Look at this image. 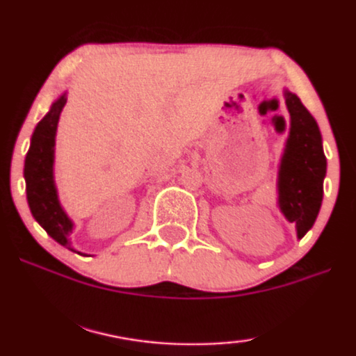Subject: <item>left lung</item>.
<instances>
[{
  "instance_id": "left-lung-1",
  "label": "left lung",
  "mask_w": 356,
  "mask_h": 356,
  "mask_svg": "<svg viewBox=\"0 0 356 356\" xmlns=\"http://www.w3.org/2000/svg\"><path fill=\"white\" fill-rule=\"evenodd\" d=\"M291 129L278 170V204L302 238L316 222L324 196L327 160L316 119L301 99L284 90Z\"/></svg>"
}]
</instances>
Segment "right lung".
Here are the masks:
<instances>
[{
    "label": "right lung",
    "mask_w": 356,
    "mask_h": 356,
    "mask_svg": "<svg viewBox=\"0 0 356 356\" xmlns=\"http://www.w3.org/2000/svg\"><path fill=\"white\" fill-rule=\"evenodd\" d=\"M65 103L67 93L60 95L50 106V111L42 118V121L35 126L24 161V179L27 202L34 219L55 242L75 252L68 240V235L73 232V222L60 204L54 179L55 134H57L60 113Z\"/></svg>",
    "instance_id": "right-lung-1"
}]
</instances>
